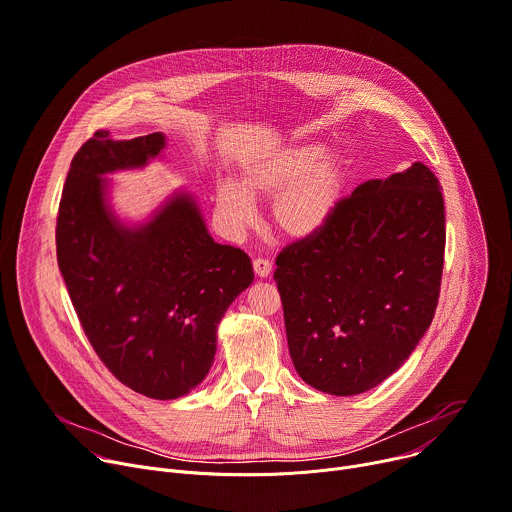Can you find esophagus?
<instances>
[{
	"instance_id": "1",
	"label": "esophagus",
	"mask_w": 512,
	"mask_h": 512,
	"mask_svg": "<svg viewBox=\"0 0 512 512\" xmlns=\"http://www.w3.org/2000/svg\"><path fill=\"white\" fill-rule=\"evenodd\" d=\"M253 269H255V275L263 280V277H267L269 271H271V263L267 259H263V257H255L253 259Z\"/></svg>"
}]
</instances>
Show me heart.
I'll list each match as a JSON object with an SVG mask.
<instances>
[{
    "mask_svg": "<svg viewBox=\"0 0 512 512\" xmlns=\"http://www.w3.org/2000/svg\"><path fill=\"white\" fill-rule=\"evenodd\" d=\"M349 181L347 159L318 143H294L243 165L239 185L220 181L214 206L230 232L255 222L253 202H271L275 230L292 241L318 237L341 210Z\"/></svg>",
    "mask_w": 512,
    "mask_h": 512,
    "instance_id": "1",
    "label": "heart"
}]
</instances>
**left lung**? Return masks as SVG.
<instances>
[{
  "instance_id": "obj_1",
  "label": "left lung",
  "mask_w": 512,
  "mask_h": 512,
  "mask_svg": "<svg viewBox=\"0 0 512 512\" xmlns=\"http://www.w3.org/2000/svg\"><path fill=\"white\" fill-rule=\"evenodd\" d=\"M443 253L445 204L427 165L361 183L318 237L275 261L298 376L333 396L388 380L431 327Z\"/></svg>"
}]
</instances>
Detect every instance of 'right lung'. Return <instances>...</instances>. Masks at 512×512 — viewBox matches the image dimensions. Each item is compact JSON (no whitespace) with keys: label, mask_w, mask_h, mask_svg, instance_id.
Masks as SVG:
<instances>
[{"label":"right lung","mask_w":512,"mask_h":512,"mask_svg":"<svg viewBox=\"0 0 512 512\" xmlns=\"http://www.w3.org/2000/svg\"><path fill=\"white\" fill-rule=\"evenodd\" d=\"M165 147L163 132L114 141L98 130L71 161L57 218L59 269L91 347L124 386L155 400L204 382L218 324L255 277L245 251L214 243L188 190L143 220L114 210L108 175L163 161Z\"/></svg>","instance_id":"add662e5"}]
</instances>
